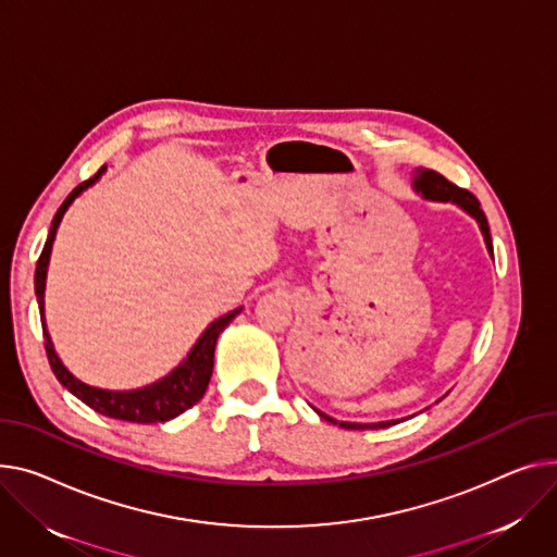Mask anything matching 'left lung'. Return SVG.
<instances>
[{"label": "left lung", "instance_id": "8db88e82", "mask_svg": "<svg viewBox=\"0 0 557 557\" xmlns=\"http://www.w3.org/2000/svg\"><path fill=\"white\" fill-rule=\"evenodd\" d=\"M414 188L425 197V199H434V201H453L457 206H461L466 212H470L476 221H479V228L481 233H484V239H486V246L488 250L493 252V239H491V228H488V219L484 214V210H481L476 197L463 188H459V185H455L453 181H448L443 174H438L436 170H419L417 172V178H414ZM322 419L331 421V423H338L329 419L326 414L320 412ZM394 421H383V423H338L341 428L345 430H379V428H387L392 425Z\"/></svg>", "mask_w": 557, "mask_h": 557}]
</instances>
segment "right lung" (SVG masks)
Wrapping results in <instances>:
<instances>
[{"instance_id": "right-lung-1", "label": "right lung", "mask_w": 557, "mask_h": 557, "mask_svg": "<svg viewBox=\"0 0 557 557\" xmlns=\"http://www.w3.org/2000/svg\"><path fill=\"white\" fill-rule=\"evenodd\" d=\"M98 174H94L91 178L83 181L78 188H73V193L64 199V203L60 206V210L53 216V224H51L47 244H45L42 255H40V259H37V267H35V293H37V302H40V315H45L47 264H49L51 244H53V237H55L60 219H62L64 210L71 206V201L76 199L85 188H89V185L98 178ZM239 311L242 309H235V311L226 313L224 318L214 320L203 331V336L193 347L188 358H185L170 376H165L163 381H159V383H154L150 387L134 389V392H107V389L89 387V385L81 383L76 376H71L66 372V367L60 362V358L53 351V345H51V338H49V333H47V326H42V331H45V349H47V358H49V364L53 369L55 379L73 396H78L85 405H89L94 412H98L102 417H109V419L127 421V423H165V421L183 414L185 410H190L193 405H197L203 398V394L208 389V383H210V376H212L214 345H216L219 333L231 324V320Z\"/></svg>"}]
</instances>
